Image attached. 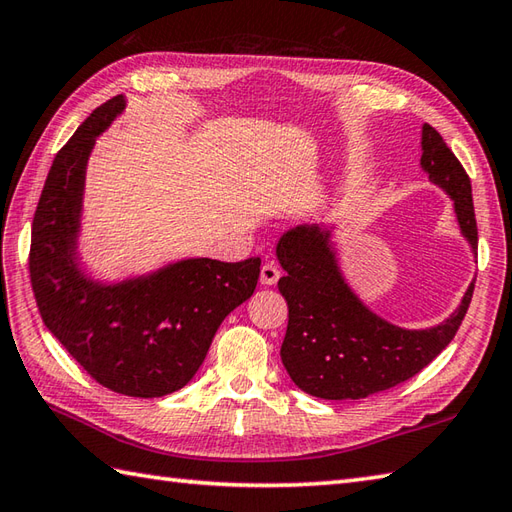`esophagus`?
<instances>
[{
  "label": "esophagus",
  "instance_id": "obj_1",
  "mask_svg": "<svg viewBox=\"0 0 512 512\" xmlns=\"http://www.w3.org/2000/svg\"><path fill=\"white\" fill-rule=\"evenodd\" d=\"M279 277H281V273H279V268L275 264H264L262 275H259V281H262L264 286H275Z\"/></svg>",
  "mask_w": 512,
  "mask_h": 512
}]
</instances>
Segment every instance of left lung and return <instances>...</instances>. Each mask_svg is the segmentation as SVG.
I'll return each instance as SVG.
<instances>
[{
  "mask_svg": "<svg viewBox=\"0 0 512 512\" xmlns=\"http://www.w3.org/2000/svg\"><path fill=\"white\" fill-rule=\"evenodd\" d=\"M420 167L453 200L460 231L477 255L471 180L431 125H422ZM334 224H299L279 237L277 259L286 275L279 292L288 301L281 361L292 383L323 400H361L405 383L427 367L458 332L475 279L460 306L433 328L409 330L365 306L339 264Z\"/></svg>",
  "mask_w": 512,
  "mask_h": 512,
  "instance_id": "1",
  "label": "left lung"
}]
</instances>
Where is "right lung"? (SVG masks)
<instances>
[{
  "mask_svg": "<svg viewBox=\"0 0 512 512\" xmlns=\"http://www.w3.org/2000/svg\"><path fill=\"white\" fill-rule=\"evenodd\" d=\"M125 105L118 94L96 107L54 158L32 220L30 281L46 328L96 383L160 398L198 372L220 323L255 292L262 259L187 257L121 281L83 268L85 171L96 138Z\"/></svg>",
  "mask_w": 512,
  "mask_h": 512,
  "instance_id": "obj_1",
  "label": "right lung"
}]
</instances>
